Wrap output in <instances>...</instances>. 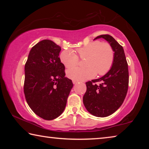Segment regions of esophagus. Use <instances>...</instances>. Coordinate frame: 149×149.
<instances>
[{
	"label": "esophagus",
	"instance_id": "obj_1",
	"mask_svg": "<svg viewBox=\"0 0 149 149\" xmlns=\"http://www.w3.org/2000/svg\"><path fill=\"white\" fill-rule=\"evenodd\" d=\"M72 82H73V84H76L78 81H75V80H73Z\"/></svg>",
	"mask_w": 149,
	"mask_h": 149
}]
</instances>
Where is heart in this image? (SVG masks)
Returning <instances> with one entry per match:
<instances>
[{
	"label": "heart",
	"mask_w": 149,
	"mask_h": 149,
	"mask_svg": "<svg viewBox=\"0 0 149 149\" xmlns=\"http://www.w3.org/2000/svg\"><path fill=\"white\" fill-rule=\"evenodd\" d=\"M77 54L81 58H87L86 68H73L68 70L67 76L75 81H84L94 77L97 73L100 75H104L109 71L114 61V53L112 47L99 41L91 42L77 50ZM60 60L67 68L74 67L77 64L78 56L73 50L68 49L62 51Z\"/></svg>",
	"instance_id": "1"
}]
</instances>
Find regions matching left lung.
<instances>
[{
    "instance_id": "8db88e82",
    "label": "left lung",
    "mask_w": 149,
    "mask_h": 149,
    "mask_svg": "<svg viewBox=\"0 0 149 149\" xmlns=\"http://www.w3.org/2000/svg\"><path fill=\"white\" fill-rule=\"evenodd\" d=\"M100 38L112 47L114 61L104 75L86 83L83 102L90 114L103 118L112 114L122 104L128 89L129 72L123 47L109 35H99L94 40Z\"/></svg>"
}]
</instances>
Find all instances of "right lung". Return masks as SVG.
Here are the masks:
<instances>
[{"instance_id": "1", "label": "right lung", "mask_w": 149, "mask_h": 149, "mask_svg": "<svg viewBox=\"0 0 149 149\" xmlns=\"http://www.w3.org/2000/svg\"><path fill=\"white\" fill-rule=\"evenodd\" d=\"M61 47L49 39L31 48L25 65L24 94L35 114L52 120L61 115L73 87L60 62Z\"/></svg>"}]
</instances>
